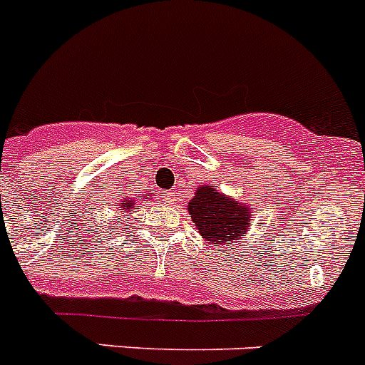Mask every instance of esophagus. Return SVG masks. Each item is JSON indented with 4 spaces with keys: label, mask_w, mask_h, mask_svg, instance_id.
<instances>
[{
    "label": "esophagus",
    "mask_w": 365,
    "mask_h": 365,
    "mask_svg": "<svg viewBox=\"0 0 365 365\" xmlns=\"http://www.w3.org/2000/svg\"><path fill=\"white\" fill-rule=\"evenodd\" d=\"M176 200H175V192H165L163 194V203H167V205H173Z\"/></svg>",
    "instance_id": "34e87169"
}]
</instances>
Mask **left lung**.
I'll list each match as a JSON object with an SVG mask.
<instances>
[{
  "label": "left lung",
  "mask_w": 365,
  "mask_h": 365,
  "mask_svg": "<svg viewBox=\"0 0 365 365\" xmlns=\"http://www.w3.org/2000/svg\"><path fill=\"white\" fill-rule=\"evenodd\" d=\"M187 210L200 236L216 250L240 243L254 223L250 205L220 192L209 183L196 189Z\"/></svg>",
  "instance_id": "8db88e82"
}]
</instances>
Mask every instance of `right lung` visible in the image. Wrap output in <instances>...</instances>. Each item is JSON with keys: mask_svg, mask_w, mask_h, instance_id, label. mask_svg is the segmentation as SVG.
Wrapping results in <instances>:
<instances>
[{"mask_svg": "<svg viewBox=\"0 0 365 365\" xmlns=\"http://www.w3.org/2000/svg\"><path fill=\"white\" fill-rule=\"evenodd\" d=\"M153 198H155V194L148 192L145 196H142V198H138V200H142V202H148V200H153ZM138 200H136L135 196H128V194H122V198H120V202H118L117 210L120 214H128L129 210L135 209V203L138 202Z\"/></svg>", "mask_w": 365, "mask_h": 365, "instance_id": "1", "label": "right lung"}]
</instances>
